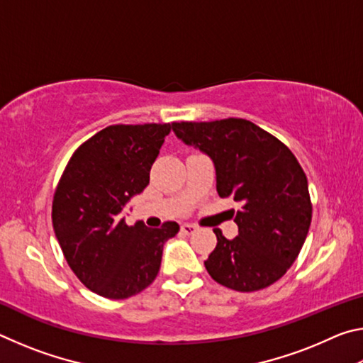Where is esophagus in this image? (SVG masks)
Here are the masks:
<instances>
[{
  "mask_svg": "<svg viewBox=\"0 0 363 363\" xmlns=\"http://www.w3.org/2000/svg\"><path fill=\"white\" fill-rule=\"evenodd\" d=\"M196 230V227L194 224H182L181 225V232L186 233V235H190V233H194Z\"/></svg>",
  "mask_w": 363,
  "mask_h": 363,
  "instance_id": "esophagus-1",
  "label": "esophagus"
}]
</instances>
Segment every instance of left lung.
<instances>
[{
	"label": "left lung",
	"mask_w": 363,
	"mask_h": 363,
	"mask_svg": "<svg viewBox=\"0 0 363 363\" xmlns=\"http://www.w3.org/2000/svg\"><path fill=\"white\" fill-rule=\"evenodd\" d=\"M176 136L208 153L220 199L233 196L238 235L218 243L205 261L213 280L235 291H257L284 277L309 232L312 203L296 157L272 134L243 118L173 123Z\"/></svg>",
	"instance_id": "1"
}]
</instances>
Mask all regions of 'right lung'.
Here are the masks:
<instances>
[{
    "mask_svg": "<svg viewBox=\"0 0 363 363\" xmlns=\"http://www.w3.org/2000/svg\"><path fill=\"white\" fill-rule=\"evenodd\" d=\"M169 123L112 125L78 147L52 199V227L73 274L99 296L126 299L158 275L163 245L179 232L128 225L121 211L149 186Z\"/></svg>",
    "mask_w": 363,
    "mask_h": 363,
    "instance_id": "obj_1",
    "label": "right lung"
}]
</instances>
